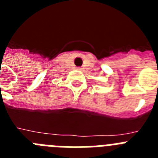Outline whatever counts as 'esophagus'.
Masks as SVG:
<instances>
[{
	"label": "esophagus",
	"instance_id": "esophagus-1",
	"mask_svg": "<svg viewBox=\"0 0 158 158\" xmlns=\"http://www.w3.org/2000/svg\"><path fill=\"white\" fill-rule=\"evenodd\" d=\"M77 69H81V67H77Z\"/></svg>",
	"mask_w": 158,
	"mask_h": 158
}]
</instances>
